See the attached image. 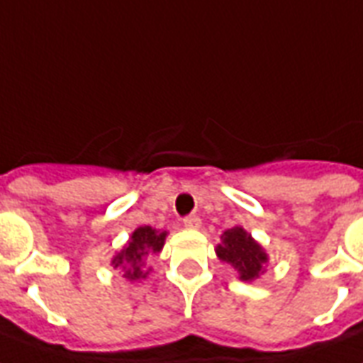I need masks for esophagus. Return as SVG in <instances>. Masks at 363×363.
Returning a JSON list of instances; mask_svg holds the SVG:
<instances>
[{
    "label": "esophagus",
    "instance_id": "34e87169",
    "mask_svg": "<svg viewBox=\"0 0 363 363\" xmlns=\"http://www.w3.org/2000/svg\"><path fill=\"white\" fill-rule=\"evenodd\" d=\"M185 229H201V218H196V216H189V218H185L184 220Z\"/></svg>",
    "mask_w": 363,
    "mask_h": 363
}]
</instances>
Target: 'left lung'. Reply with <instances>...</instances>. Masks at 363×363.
<instances>
[{
    "label": "left lung",
    "instance_id": "1",
    "mask_svg": "<svg viewBox=\"0 0 363 363\" xmlns=\"http://www.w3.org/2000/svg\"><path fill=\"white\" fill-rule=\"evenodd\" d=\"M218 259L231 265L238 272V280L254 282L265 272L269 254L244 227L237 225L221 235V242L216 246Z\"/></svg>",
    "mask_w": 363,
    "mask_h": 363
}]
</instances>
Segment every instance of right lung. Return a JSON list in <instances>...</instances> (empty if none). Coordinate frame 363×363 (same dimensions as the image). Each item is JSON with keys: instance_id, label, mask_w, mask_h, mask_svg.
I'll return each instance as SVG.
<instances>
[{"instance_id": "add662e5", "label": "right lung", "mask_w": 363, "mask_h": 363, "mask_svg": "<svg viewBox=\"0 0 363 363\" xmlns=\"http://www.w3.org/2000/svg\"><path fill=\"white\" fill-rule=\"evenodd\" d=\"M167 237V231H157L150 225L136 227L125 246L111 257V267L119 269L123 272V278H126L128 282L147 278L151 272L147 261L153 255L161 254Z\"/></svg>"}]
</instances>
